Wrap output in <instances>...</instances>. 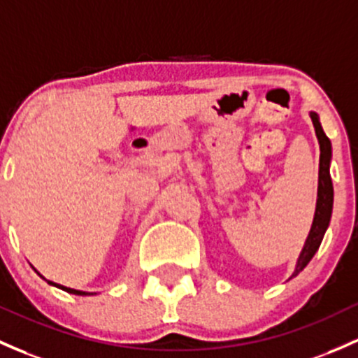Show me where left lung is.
<instances>
[{
	"instance_id": "8db88e82",
	"label": "left lung",
	"mask_w": 358,
	"mask_h": 358,
	"mask_svg": "<svg viewBox=\"0 0 358 358\" xmlns=\"http://www.w3.org/2000/svg\"><path fill=\"white\" fill-rule=\"evenodd\" d=\"M312 123H314L315 135L319 141V149H321V157H319V185H317V204H315V214L314 221H312L310 231L306 240L302 252L296 261L295 271H293L292 278L296 276L310 262L317 252L319 245H321L322 238H324L326 229L329 227L331 213H333V182H331L329 175V164H331V141L326 137L324 130H322L321 122H319L317 113L310 111Z\"/></svg>"
}]
</instances>
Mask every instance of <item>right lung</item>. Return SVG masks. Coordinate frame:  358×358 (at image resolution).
Wrapping results in <instances>:
<instances>
[{
	"label": "right lung",
	"instance_id": "1",
	"mask_svg": "<svg viewBox=\"0 0 358 358\" xmlns=\"http://www.w3.org/2000/svg\"><path fill=\"white\" fill-rule=\"evenodd\" d=\"M41 278H43V276H41ZM48 283L52 285V287H58V288L65 289V292H69V293H73V295H92V293H87V292H80V289H73V288H66V287H63V285L52 283V281H48Z\"/></svg>",
	"mask_w": 358,
	"mask_h": 358
}]
</instances>
